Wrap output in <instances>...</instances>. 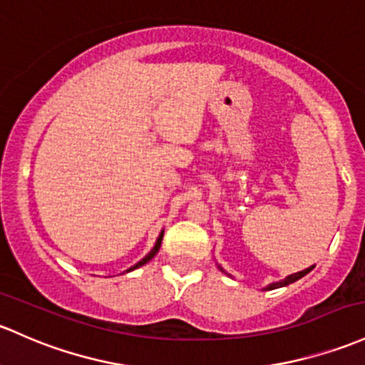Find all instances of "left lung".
<instances>
[{"mask_svg": "<svg viewBox=\"0 0 365 365\" xmlns=\"http://www.w3.org/2000/svg\"><path fill=\"white\" fill-rule=\"evenodd\" d=\"M314 266H312V267H308V269H304V271H299V273H294V274H290V276H287L285 279H282V282H276V283H269V285L266 287V289L264 290H274V289H279V287H287V285H290V283H294V282H297V279H301L302 276H306L309 273V271L313 269ZM218 269L220 271H224L222 269L220 266H218Z\"/></svg>", "mask_w": 365, "mask_h": 365, "instance_id": "left-lung-1", "label": "left lung"}]
</instances>
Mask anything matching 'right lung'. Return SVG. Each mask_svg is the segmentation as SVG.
Returning <instances> with one entry per match:
<instances>
[{"mask_svg": "<svg viewBox=\"0 0 365 365\" xmlns=\"http://www.w3.org/2000/svg\"><path fill=\"white\" fill-rule=\"evenodd\" d=\"M163 236H164V231L159 234V237H157L155 245H153V248H152V250H150V253H148V255H145V257H143V259H141V260H140V262H138V264H134V266H133V267H129V269H128V273H129V271H133V269H138V267L145 266V264H147V262H148V260H152V259H153V257H155V253H157V252H159V248H160V243H163Z\"/></svg>", "mask_w": 365, "mask_h": 365, "instance_id": "obj_1", "label": "right lung"}]
</instances>
